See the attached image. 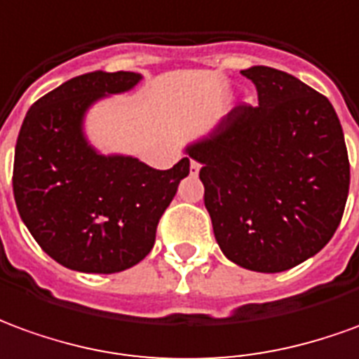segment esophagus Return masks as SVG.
Instances as JSON below:
<instances>
[{
    "label": "esophagus",
    "instance_id": "obj_1",
    "mask_svg": "<svg viewBox=\"0 0 359 359\" xmlns=\"http://www.w3.org/2000/svg\"><path fill=\"white\" fill-rule=\"evenodd\" d=\"M199 170H201L199 162H197V160H191V162H189V172H191V175L199 174Z\"/></svg>",
    "mask_w": 359,
    "mask_h": 359
}]
</instances>
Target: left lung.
I'll list each match as a JSON object with an SVG mask.
<instances>
[{"instance_id": "obj_1", "label": "left lung", "mask_w": 359, "mask_h": 359, "mask_svg": "<svg viewBox=\"0 0 359 359\" xmlns=\"http://www.w3.org/2000/svg\"><path fill=\"white\" fill-rule=\"evenodd\" d=\"M259 106L241 104L185 147L201 166L218 245L232 263L282 273L317 255L337 232L350 162L332 104L284 71H241Z\"/></svg>"}]
</instances>
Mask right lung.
<instances>
[{"instance_id": "add662e5", "label": "right lung", "mask_w": 359, "mask_h": 359, "mask_svg": "<svg viewBox=\"0 0 359 359\" xmlns=\"http://www.w3.org/2000/svg\"><path fill=\"white\" fill-rule=\"evenodd\" d=\"M141 79L133 71L79 75L36 100L22 121L13 166L15 203L38 245L71 271L111 274L143 261L160 216L189 174L191 156L154 170L88 143L90 106L131 90Z\"/></svg>"}]
</instances>
